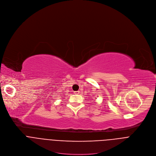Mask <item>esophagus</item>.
I'll use <instances>...</instances> for the list:
<instances>
[{
	"label": "esophagus",
	"mask_w": 156,
	"mask_h": 156,
	"mask_svg": "<svg viewBox=\"0 0 156 156\" xmlns=\"http://www.w3.org/2000/svg\"><path fill=\"white\" fill-rule=\"evenodd\" d=\"M74 93H75V94H78L80 93V91H75V92H74Z\"/></svg>",
	"instance_id": "1"
}]
</instances>
